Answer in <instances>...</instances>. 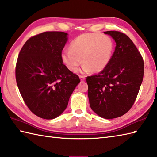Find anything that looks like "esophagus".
<instances>
[{"label":"esophagus","mask_w":157,"mask_h":157,"mask_svg":"<svg viewBox=\"0 0 157 157\" xmlns=\"http://www.w3.org/2000/svg\"><path fill=\"white\" fill-rule=\"evenodd\" d=\"M79 77H80V78H81V81H85V76L80 75Z\"/></svg>","instance_id":"34e87169"}]
</instances>
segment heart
<instances>
[{
	"instance_id": "obj_1",
	"label": "heart",
	"mask_w": 157,
	"mask_h": 157,
	"mask_svg": "<svg viewBox=\"0 0 157 157\" xmlns=\"http://www.w3.org/2000/svg\"><path fill=\"white\" fill-rule=\"evenodd\" d=\"M70 48L71 50L65 49L61 53L62 61L70 71H77L82 60L83 71L99 72L109 64L114 42L107 35L86 33L75 38Z\"/></svg>"
}]
</instances>
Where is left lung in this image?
<instances>
[{
	"instance_id": "8db88e82",
	"label": "left lung",
	"mask_w": 157,
	"mask_h": 157,
	"mask_svg": "<svg viewBox=\"0 0 157 157\" xmlns=\"http://www.w3.org/2000/svg\"><path fill=\"white\" fill-rule=\"evenodd\" d=\"M116 46L107 67L86 77L90 107L98 116L113 119L130 110L136 99L144 76V60L130 37L117 31L104 32Z\"/></svg>"
}]
</instances>
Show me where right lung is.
Here are the masks:
<instances>
[{"mask_svg": "<svg viewBox=\"0 0 157 157\" xmlns=\"http://www.w3.org/2000/svg\"><path fill=\"white\" fill-rule=\"evenodd\" d=\"M67 35L46 31L31 37L17 58L15 77L19 92L31 112L43 119L60 116L81 82L61 59Z\"/></svg>", "mask_w": 157, "mask_h": 157, "instance_id": "add662e5", "label": "right lung"}]
</instances>
